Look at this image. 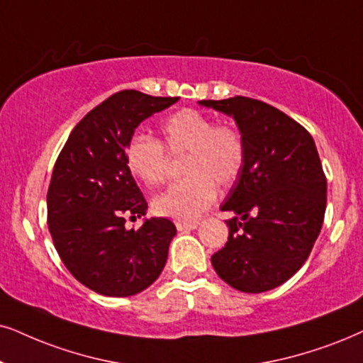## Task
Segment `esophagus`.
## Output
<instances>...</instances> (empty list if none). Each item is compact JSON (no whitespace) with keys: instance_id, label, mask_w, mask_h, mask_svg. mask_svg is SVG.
Listing matches in <instances>:
<instances>
[{"instance_id":"obj_1","label":"esophagus","mask_w":363,"mask_h":363,"mask_svg":"<svg viewBox=\"0 0 363 363\" xmlns=\"http://www.w3.org/2000/svg\"><path fill=\"white\" fill-rule=\"evenodd\" d=\"M197 226H199V223H197V221H189V223L177 221V223H176L177 231H191V229H196Z\"/></svg>"}]
</instances>
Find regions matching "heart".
<instances>
[{"label":"heart","mask_w":363,"mask_h":363,"mask_svg":"<svg viewBox=\"0 0 363 363\" xmlns=\"http://www.w3.org/2000/svg\"><path fill=\"white\" fill-rule=\"evenodd\" d=\"M162 143L171 154L187 152L182 171L187 177L154 197L155 214L176 221H194L214 203L218 184L229 187L240 177L246 159L241 130L233 123H216L208 113L182 108L160 123ZM125 164L145 186L167 176V154L154 137L135 134L125 147Z\"/></svg>","instance_id":"heart-1"}]
</instances>
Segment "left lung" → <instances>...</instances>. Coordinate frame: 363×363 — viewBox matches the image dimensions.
Returning <instances> with one entry per match:
<instances>
[{
	"label": "left lung",
	"instance_id": "1",
	"mask_svg": "<svg viewBox=\"0 0 363 363\" xmlns=\"http://www.w3.org/2000/svg\"><path fill=\"white\" fill-rule=\"evenodd\" d=\"M199 104L235 118L246 144L245 166L221 206L236 216L211 263L236 290H273L303 266L323 224L327 177L315 140L261 100L238 95Z\"/></svg>",
	"mask_w": 363,
	"mask_h": 363
}]
</instances>
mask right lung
<instances>
[{
    "label": "right lung",
    "mask_w": 363,
    "mask_h": 363,
    "mask_svg": "<svg viewBox=\"0 0 363 363\" xmlns=\"http://www.w3.org/2000/svg\"><path fill=\"white\" fill-rule=\"evenodd\" d=\"M179 97L122 90L90 110L55 162L47 194L48 229L60 258L82 284L105 296H132L162 273L176 226L145 219L134 231L123 214H145L147 201L125 164L135 128Z\"/></svg>",
    "instance_id": "obj_1"
}]
</instances>
